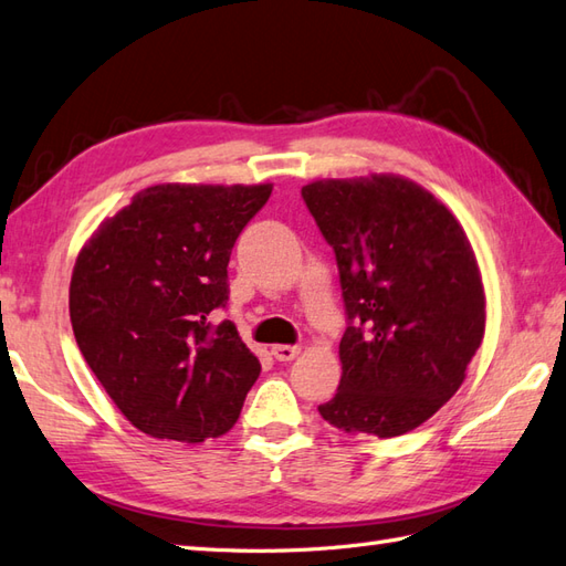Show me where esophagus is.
I'll use <instances>...</instances> for the list:
<instances>
[{
	"label": "esophagus",
	"instance_id": "esophagus-1",
	"mask_svg": "<svg viewBox=\"0 0 566 566\" xmlns=\"http://www.w3.org/2000/svg\"><path fill=\"white\" fill-rule=\"evenodd\" d=\"M297 354H300V348H297V346H287V344L271 346V356H273L275 360H283V363H287V360H293Z\"/></svg>",
	"mask_w": 566,
	"mask_h": 566
}]
</instances>
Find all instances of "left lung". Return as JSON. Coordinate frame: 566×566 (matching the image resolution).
Wrapping results in <instances>:
<instances>
[{
  "label": "left lung",
  "instance_id": "8db88e82",
  "mask_svg": "<svg viewBox=\"0 0 566 566\" xmlns=\"http://www.w3.org/2000/svg\"><path fill=\"white\" fill-rule=\"evenodd\" d=\"M303 200L334 249L346 332L324 421L378 438L417 429L458 392L484 336V291L468 234L405 177L329 179Z\"/></svg>",
  "mask_w": 566,
  "mask_h": 566
}]
</instances>
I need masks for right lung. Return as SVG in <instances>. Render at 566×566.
I'll return each instance as SVG.
<instances>
[{
    "instance_id": "add662e5",
    "label": "right lung",
    "mask_w": 566,
    "mask_h": 566,
    "mask_svg": "<svg viewBox=\"0 0 566 566\" xmlns=\"http://www.w3.org/2000/svg\"><path fill=\"white\" fill-rule=\"evenodd\" d=\"M271 184H159L98 224L70 283L77 346L135 429L203 443L228 433L261 373L230 319L228 263Z\"/></svg>"
}]
</instances>
